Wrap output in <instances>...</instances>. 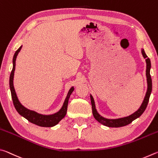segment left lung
<instances>
[{"label": "left lung", "instance_id": "left-lung-1", "mask_svg": "<svg viewBox=\"0 0 158 158\" xmlns=\"http://www.w3.org/2000/svg\"><path fill=\"white\" fill-rule=\"evenodd\" d=\"M141 53H142L143 58L146 59V79H147V91L146 93L145 97H144L143 101L140 107L139 108L137 111H136L135 113L132 114L130 115L127 117H123V118H116V119H109L106 118H104L100 114H98L97 109L95 108V101L94 99H93V96L90 95V100H91V105H92V111H93V115L94 116L95 118L97 120V121L100 123L101 124H102L105 126L107 127H123L125 126V125H127L132 123L134 120L139 117L141 114H142L145 109H146V106L148 105V101H149V98L150 95H151V93L152 91V79L151 74H150V69H151V60H150L149 58L147 56L144 50L142 49H141Z\"/></svg>", "mask_w": 158, "mask_h": 158}]
</instances>
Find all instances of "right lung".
Masks as SVG:
<instances>
[{
  "label": "right lung",
  "instance_id": "1",
  "mask_svg": "<svg viewBox=\"0 0 158 158\" xmlns=\"http://www.w3.org/2000/svg\"><path fill=\"white\" fill-rule=\"evenodd\" d=\"M22 46H21L19 49L16 51V52L13 57V68L11 72L10 77V91H11V95L12 99L13 101V104L16 109V110L19 114L21 116L24 117L26 119H27L29 122L35 124L38 126L41 127H53L55 126L56 125H57L61 120H62L64 117L65 116L67 113V109H68V100L69 98L70 97V95L74 90V87L73 86L69 90L68 95L65 98L64 103L62 106V107L59 111L56 113L51 114V115H43L37 113L36 111H32L26 108L25 106H23L20 102L19 101L18 98L16 94L14 84H13V79H14V74H15V65H16V58L18 55L19 52H20Z\"/></svg>",
  "mask_w": 158,
  "mask_h": 158
}]
</instances>
